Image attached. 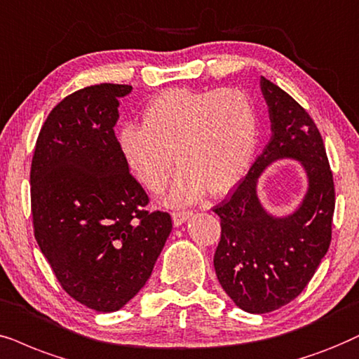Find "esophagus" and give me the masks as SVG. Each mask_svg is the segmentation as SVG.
<instances>
[{"instance_id": "obj_1", "label": "esophagus", "mask_w": 359, "mask_h": 359, "mask_svg": "<svg viewBox=\"0 0 359 359\" xmlns=\"http://www.w3.org/2000/svg\"><path fill=\"white\" fill-rule=\"evenodd\" d=\"M190 217H192V212H190V210H182V212H174V213H172V220H174V225L175 226L182 225L185 220L190 219Z\"/></svg>"}]
</instances>
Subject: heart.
<instances>
[{"label": "heart", "instance_id": "obj_1", "mask_svg": "<svg viewBox=\"0 0 359 359\" xmlns=\"http://www.w3.org/2000/svg\"><path fill=\"white\" fill-rule=\"evenodd\" d=\"M260 139V116L253 99L237 88L169 89L147 104L142 126L119 133L124 162L152 194L167 187L180 167L167 203L184 205L205 190L224 195L250 169Z\"/></svg>", "mask_w": 359, "mask_h": 359}]
</instances>
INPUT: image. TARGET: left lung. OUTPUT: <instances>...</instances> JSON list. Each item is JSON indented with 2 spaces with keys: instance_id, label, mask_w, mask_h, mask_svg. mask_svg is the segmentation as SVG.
I'll return each instance as SVG.
<instances>
[{
  "instance_id": "obj_1",
  "label": "left lung",
  "mask_w": 359,
  "mask_h": 359,
  "mask_svg": "<svg viewBox=\"0 0 359 359\" xmlns=\"http://www.w3.org/2000/svg\"><path fill=\"white\" fill-rule=\"evenodd\" d=\"M269 106L271 139L229 198L213 207L220 217V242L213 255L217 278L235 305L269 313L300 294L326 255L334 213V182L321 134L290 94L260 79ZM294 158L309 189L297 211L275 217L256 194L257 177L270 163Z\"/></svg>"
}]
</instances>
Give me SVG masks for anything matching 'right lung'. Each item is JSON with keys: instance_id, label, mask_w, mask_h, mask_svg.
Wrapping results in <instances>:
<instances>
[{"instance_id": "right-lung-1", "label": "right lung", "mask_w": 359, "mask_h": 359, "mask_svg": "<svg viewBox=\"0 0 359 359\" xmlns=\"http://www.w3.org/2000/svg\"><path fill=\"white\" fill-rule=\"evenodd\" d=\"M127 84L79 89L49 112L31 162L34 237L65 292L117 311L146 285L172 230L129 172L114 127Z\"/></svg>"}]
</instances>
